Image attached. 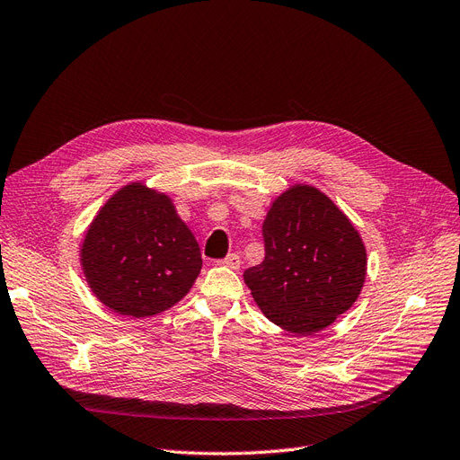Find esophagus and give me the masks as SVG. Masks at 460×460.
I'll return each instance as SVG.
<instances>
[{
	"label": "esophagus",
	"instance_id": "34e87169",
	"mask_svg": "<svg viewBox=\"0 0 460 460\" xmlns=\"http://www.w3.org/2000/svg\"><path fill=\"white\" fill-rule=\"evenodd\" d=\"M219 265H224V267H229V269H238L241 267V257H238L236 253H229L226 259H222V261H219Z\"/></svg>",
	"mask_w": 460,
	"mask_h": 460
}]
</instances>
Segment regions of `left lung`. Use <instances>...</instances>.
I'll return each instance as SVG.
<instances>
[{
    "instance_id": "left-lung-1",
    "label": "left lung",
    "mask_w": 460,
    "mask_h": 460,
    "mask_svg": "<svg viewBox=\"0 0 460 460\" xmlns=\"http://www.w3.org/2000/svg\"><path fill=\"white\" fill-rule=\"evenodd\" d=\"M265 259L244 272L255 305L288 332L327 329L361 295L367 248L349 217L310 184H293L269 207Z\"/></svg>"
}]
</instances>
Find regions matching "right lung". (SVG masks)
Segmentation results:
<instances>
[{"instance_id":"right-lung-1","label":"right lung","mask_w":460,"mask_h":460,"mask_svg":"<svg viewBox=\"0 0 460 460\" xmlns=\"http://www.w3.org/2000/svg\"><path fill=\"white\" fill-rule=\"evenodd\" d=\"M78 255L97 301L133 319L182 301L203 267L201 250L172 199L143 182H129L107 199Z\"/></svg>"}]
</instances>
